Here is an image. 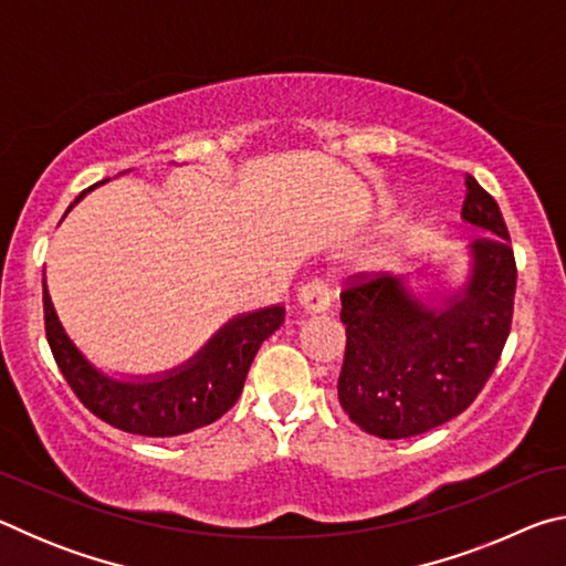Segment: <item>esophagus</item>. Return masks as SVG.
<instances>
[{
	"mask_svg": "<svg viewBox=\"0 0 566 566\" xmlns=\"http://www.w3.org/2000/svg\"><path fill=\"white\" fill-rule=\"evenodd\" d=\"M332 284L327 280H322V276L306 282L300 290V306L304 312H327L332 306Z\"/></svg>",
	"mask_w": 566,
	"mask_h": 566,
	"instance_id": "esophagus-1",
	"label": "esophagus"
}]
</instances>
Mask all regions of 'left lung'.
<instances>
[{
    "label": "left lung",
    "mask_w": 566,
    "mask_h": 566,
    "mask_svg": "<svg viewBox=\"0 0 566 566\" xmlns=\"http://www.w3.org/2000/svg\"><path fill=\"white\" fill-rule=\"evenodd\" d=\"M472 274L459 294L424 304L389 274L359 272L342 290L347 347L337 381L354 424L381 439L424 434L472 405L512 329L516 262L500 205L467 175Z\"/></svg>",
    "instance_id": "1"
}]
</instances>
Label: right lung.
Wrapping results in <instances>:
<instances>
[{
    "instance_id": "1",
    "label": "right lung",
    "mask_w": 566,
    "mask_h": 566,
    "mask_svg": "<svg viewBox=\"0 0 566 566\" xmlns=\"http://www.w3.org/2000/svg\"><path fill=\"white\" fill-rule=\"evenodd\" d=\"M82 197L84 191L76 202ZM282 324L284 306H266L229 322L187 367L151 381H117L94 369L70 342L44 286L46 342L66 385L94 417L139 437L195 432L232 409L262 342Z\"/></svg>"
}]
</instances>
